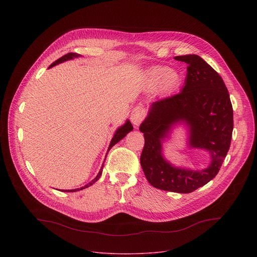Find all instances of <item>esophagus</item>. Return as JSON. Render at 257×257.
Segmentation results:
<instances>
[{
    "instance_id": "1",
    "label": "esophagus",
    "mask_w": 257,
    "mask_h": 257,
    "mask_svg": "<svg viewBox=\"0 0 257 257\" xmlns=\"http://www.w3.org/2000/svg\"><path fill=\"white\" fill-rule=\"evenodd\" d=\"M145 116H146L145 107L142 105H137L132 109L130 120L135 126H138L143 121Z\"/></svg>"
}]
</instances>
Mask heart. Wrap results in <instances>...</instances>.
<instances>
[{"label": "heart", "mask_w": 257, "mask_h": 257, "mask_svg": "<svg viewBox=\"0 0 257 257\" xmlns=\"http://www.w3.org/2000/svg\"><path fill=\"white\" fill-rule=\"evenodd\" d=\"M181 75L168 67H153L145 72L144 81L150 89L158 87L162 92H171L177 89L181 83Z\"/></svg>", "instance_id": "obj_1"}]
</instances>
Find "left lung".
<instances>
[{"label": "left lung", "instance_id": "obj_1", "mask_svg": "<svg viewBox=\"0 0 257 257\" xmlns=\"http://www.w3.org/2000/svg\"><path fill=\"white\" fill-rule=\"evenodd\" d=\"M188 64L182 91L152 103L149 116L140 124L144 146L140 164L154 187L190 193L212 180L229 152L233 132V106L228 89L218 73L197 55L178 56ZM185 120L191 129L190 144L209 151L211 165L201 171L175 168L161 155V140L177 121Z\"/></svg>", "mask_w": 257, "mask_h": 257}]
</instances>
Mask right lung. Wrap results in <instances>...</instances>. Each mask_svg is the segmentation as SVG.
I'll return each mask as SVG.
<instances>
[{
    "mask_svg": "<svg viewBox=\"0 0 257 257\" xmlns=\"http://www.w3.org/2000/svg\"><path fill=\"white\" fill-rule=\"evenodd\" d=\"M77 57H80V55H78V54H76V53H69V54H67V55H65V56H63V57H61L60 59H58L57 61H55L49 68H51V67H53V66H55V65H57V64H59V63H62V62H64V61H67V60H71V59H73V58H77ZM133 130V126H132V124L129 122V121H127L122 127H120L117 131H116V133H115V135H114V137L112 138V141H111V143H109V146H108V150L107 151H109L111 150L113 146L116 144V143H118L121 139H123L125 136H126V134L128 133V132H130V131H132ZM102 168H103V165L101 166V168H100V171L98 172V174H97V176L90 182V183H88L87 185H85L84 187H81L80 189L78 188V189H75V190H68V192H74V191H79V190H82V189H84V188H86V187H88V186H90V185H92L94 182H96L98 179H99V177H100V175H101V173H102ZM65 191V190H64ZM67 191V190H66Z\"/></svg>",
    "mask_w": 257,
    "mask_h": 257,
    "instance_id": "obj_1",
    "label": "right lung"
}]
</instances>
